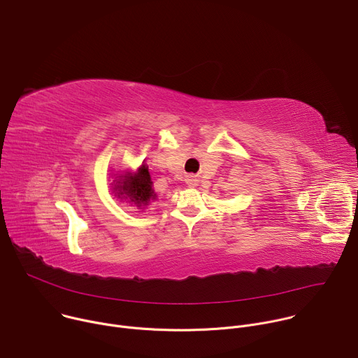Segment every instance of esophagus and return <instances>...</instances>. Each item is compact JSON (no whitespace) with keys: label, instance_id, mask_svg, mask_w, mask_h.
Returning <instances> with one entry per match:
<instances>
[{"label":"esophagus","instance_id":"esophagus-1","mask_svg":"<svg viewBox=\"0 0 358 358\" xmlns=\"http://www.w3.org/2000/svg\"><path fill=\"white\" fill-rule=\"evenodd\" d=\"M185 181H187V184H188L189 187H195V185H196V180L192 178V177H188Z\"/></svg>","mask_w":358,"mask_h":358}]
</instances>
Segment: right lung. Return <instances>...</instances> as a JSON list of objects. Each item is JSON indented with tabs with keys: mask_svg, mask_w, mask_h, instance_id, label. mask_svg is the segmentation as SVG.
Returning <instances> with one entry per match:
<instances>
[{
	"mask_svg": "<svg viewBox=\"0 0 358 358\" xmlns=\"http://www.w3.org/2000/svg\"><path fill=\"white\" fill-rule=\"evenodd\" d=\"M112 192L120 201L134 203L138 210H144L150 201H155L157 194L152 189V181L148 173L145 162L141 163L136 170H123L113 174Z\"/></svg>",
	"mask_w": 358,
	"mask_h": 358,
	"instance_id": "1",
	"label": "right lung"
}]
</instances>
